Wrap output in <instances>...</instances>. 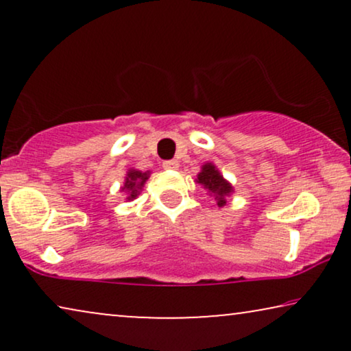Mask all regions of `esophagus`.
Segmentation results:
<instances>
[{"instance_id": "esophagus-1", "label": "esophagus", "mask_w": 351, "mask_h": 351, "mask_svg": "<svg viewBox=\"0 0 351 351\" xmlns=\"http://www.w3.org/2000/svg\"><path fill=\"white\" fill-rule=\"evenodd\" d=\"M162 167H165V169H177V167H179V161L167 160V161L162 162Z\"/></svg>"}]
</instances>
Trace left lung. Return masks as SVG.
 Instances as JSON below:
<instances>
[{"label": "left lung", "instance_id": "left-lung-1", "mask_svg": "<svg viewBox=\"0 0 351 351\" xmlns=\"http://www.w3.org/2000/svg\"><path fill=\"white\" fill-rule=\"evenodd\" d=\"M196 182H198L199 185H203L210 195H214L219 208L227 204V196L232 195L233 186L230 182L223 179V176L220 174L219 169L213 165V162H206V165H203Z\"/></svg>", "mask_w": 351, "mask_h": 351}]
</instances>
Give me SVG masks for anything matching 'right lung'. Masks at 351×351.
<instances>
[{
	"mask_svg": "<svg viewBox=\"0 0 351 351\" xmlns=\"http://www.w3.org/2000/svg\"><path fill=\"white\" fill-rule=\"evenodd\" d=\"M150 177V172H142V171H136V169H129L126 174V179H124V186L123 191H126L129 201L136 199L137 195L141 193L142 186L145 185V182Z\"/></svg>",
	"mask_w": 351,
	"mask_h": 351,
	"instance_id": "add662e5",
	"label": "right lung"
}]
</instances>
